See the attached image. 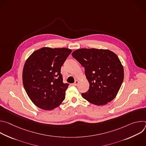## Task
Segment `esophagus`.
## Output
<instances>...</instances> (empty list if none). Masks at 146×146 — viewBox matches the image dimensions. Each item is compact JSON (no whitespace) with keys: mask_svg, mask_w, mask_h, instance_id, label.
<instances>
[{"mask_svg":"<svg viewBox=\"0 0 146 146\" xmlns=\"http://www.w3.org/2000/svg\"><path fill=\"white\" fill-rule=\"evenodd\" d=\"M78 84V81L76 80V81H75V82H74L73 85H74V86H77V84Z\"/></svg>","mask_w":146,"mask_h":146,"instance_id":"34e87169","label":"esophagus"}]
</instances>
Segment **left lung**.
I'll return each instance as SVG.
<instances>
[{"label":"left lung","instance_id":"8db88e82","mask_svg":"<svg viewBox=\"0 0 146 146\" xmlns=\"http://www.w3.org/2000/svg\"><path fill=\"white\" fill-rule=\"evenodd\" d=\"M72 56L85 68L90 83L81 95L95 105H105L117 95L123 80V69L117 55L108 50L81 48Z\"/></svg>","mask_w":146,"mask_h":146}]
</instances>
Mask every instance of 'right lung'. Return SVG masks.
Returning a JSON list of instances; mask_svg holds the SVG:
<instances>
[{"instance_id":"right-lung-1","label":"right lung","mask_w":146,"mask_h":146,"mask_svg":"<svg viewBox=\"0 0 146 146\" xmlns=\"http://www.w3.org/2000/svg\"><path fill=\"white\" fill-rule=\"evenodd\" d=\"M71 52L66 48L43 47L33 52L25 62L24 87L38 108L52 110L65 99L69 84L63 82L60 69Z\"/></svg>"}]
</instances>
